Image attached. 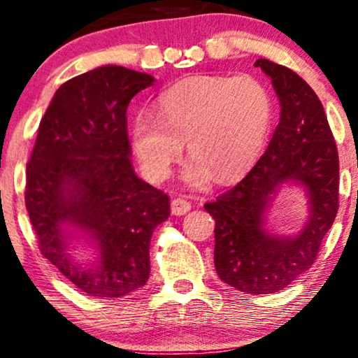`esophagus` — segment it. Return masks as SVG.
Masks as SVG:
<instances>
[{
  "instance_id": "obj_1",
  "label": "esophagus",
  "mask_w": 358,
  "mask_h": 358,
  "mask_svg": "<svg viewBox=\"0 0 358 358\" xmlns=\"http://www.w3.org/2000/svg\"><path fill=\"white\" fill-rule=\"evenodd\" d=\"M189 209H192V203L187 201L185 198H175L171 201V214H175V216H183Z\"/></svg>"
}]
</instances>
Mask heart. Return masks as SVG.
<instances>
[{
    "mask_svg": "<svg viewBox=\"0 0 358 358\" xmlns=\"http://www.w3.org/2000/svg\"><path fill=\"white\" fill-rule=\"evenodd\" d=\"M273 117V99L254 76H193L159 98V114H137L132 149L152 182L170 175L183 152L192 160L185 180L203 187L211 176L227 182L259 155Z\"/></svg>",
    "mask_w": 358,
    "mask_h": 358,
    "instance_id": "1",
    "label": "heart"
}]
</instances>
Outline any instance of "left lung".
I'll list each match as a JSON object with an SVG mask.
<instances>
[{
  "mask_svg": "<svg viewBox=\"0 0 358 358\" xmlns=\"http://www.w3.org/2000/svg\"><path fill=\"white\" fill-rule=\"evenodd\" d=\"M280 101V122L265 154L234 188L206 203L216 221L214 265L239 292L276 293L316 260L339 209V155L317 94L287 66L259 59ZM285 186L301 187L308 216L293 235H276L268 213Z\"/></svg>",
  "mask_w": 358,
  "mask_h": 358,
  "instance_id": "8db88e82",
  "label": "left lung"
}]
</instances>
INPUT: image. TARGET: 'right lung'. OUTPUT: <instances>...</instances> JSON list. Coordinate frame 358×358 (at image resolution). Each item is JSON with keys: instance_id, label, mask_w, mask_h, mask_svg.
Returning <instances> with one entry per match:
<instances>
[{"instance_id": "obj_1", "label": "right lung", "mask_w": 358, "mask_h": 358, "mask_svg": "<svg viewBox=\"0 0 358 358\" xmlns=\"http://www.w3.org/2000/svg\"><path fill=\"white\" fill-rule=\"evenodd\" d=\"M154 76L103 65L57 90L27 164L26 208L42 255L76 288L119 298L144 287L155 227L170 216L164 192L136 175L126 111ZM94 249L82 262L71 250Z\"/></svg>"}]
</instances>
